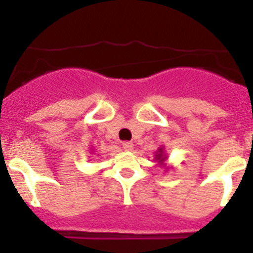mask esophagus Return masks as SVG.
Returning <instances> with one entry per match:
<instances>
[{
    "label": "esophagus",
    "instance_id": "34e87169",
    "mask_svg": "<svg viewBox=\"0 0 253 253\" xmlns=\"http://www.w3.org/2000/svg\"><path fill=\"white\" fill-rule=\"evenodd\" d=\"M122 146L125 151H131V149H133V143L131 142H124Z\"/></svg>",
    "mask_w": 253,
    "mask_h": 253
}]
</instances>
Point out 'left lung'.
Segmentation results:
<instances>
[{
    "instance_id": "obj_1",
    "label": "left lung",
    "mask_w": 253,
    "mask_h": 253,
    "mask_svg": "<svg viewBox=\"0 0 253 253\" xmlns=\"http://www.w3.org/2000/svg\"><path fill=\"white\" fill-rule=\"evenodd\" d=\"M166 156H165V153H163V149L160 148L157 151V153H156V157H154V160L157 161L158 163H163L165 161H166Z\"/></svg>"
}]
</instances>
